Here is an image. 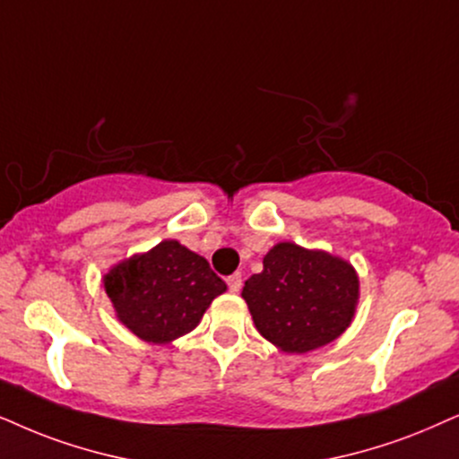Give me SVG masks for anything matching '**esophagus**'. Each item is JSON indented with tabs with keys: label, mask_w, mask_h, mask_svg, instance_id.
I'll return each instance as SVG.
<instances>
[{
	"label": "esophagus",
	"mask_w": 459,
	"mask_h": 459,
	"mask_svg": "<svg viewBox=\"0 0 459 459\" xmlns=\"http://www.w3.org/2000/svg\"><path fill=\"white\" fill-rule=\"evenodd\" d=\"M226 283H229L230 292L237 294L241 290V275H239V273H235V275H230L229 280H226Z\"/></svg>",
	"instance_id": "34e87169"
}]
</instances>
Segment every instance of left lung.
I'll return each instance as SVG.
<instances>
[{
	"instance_id": "obj_1",
	"label": "left lung",
	"mask_w": 459,
	"mask_h": 459,
	"mask_svg": "<svg viewBox=\"0 0 459 459\" xmlns=\"http://www.w3.org/2000/svg\"><path fill=\"white\" fill-rule=\"evenodd\" d=\"M254 326L286 353H307L333 343L351 326L359 303V277L351 263L326 249L275 243L263 271L241 292Z\"/></svg>"
}]
</instances>
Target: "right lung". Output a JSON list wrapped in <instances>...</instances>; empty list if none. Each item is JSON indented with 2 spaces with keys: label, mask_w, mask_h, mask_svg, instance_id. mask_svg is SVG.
<instances>
[{
  "label": "right lung",
  "mask_w": 459,
  "mask_h": 459,
  "mask_svg": "<svg viewBox=\"0 0 459 459\" xmlns=\"http://www.w3.org/2000/svg\"><path fill=\"white\" fill-rule=\"evenodd\" d=\"M103 288L118 322L152 345L195 330L212 300L226 292L210 263L178 239L116 263L103 275Z\"/></svg>",
  "instance_id": "add662e5"
}]
</instances>
